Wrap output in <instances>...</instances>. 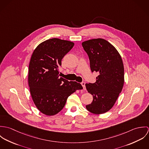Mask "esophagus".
<instances>
[{
	"label": "esophagus",
	"instance_id": "34e87169",
	"mask_svg": "<svg viewBox=\"0 0 149 149\" xmlns=\"http://www.w3.org/2000/svg\"><path fill=\"white\" fill-rule=\"evenodd\" d=\"M81 84L83 86V89H84V90H86V88H85V82H82L81 83Z\"/></svg>",
	"mask_w": 149,
	"mask_h": 149
}]
</instances>
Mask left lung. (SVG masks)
Returning a JSON list of instances; mask_svg holds the SVG:
<instances>
[{"mask_svg": "<svg viewBox=\"0 0 149 149\" xmlns=\"http://www.w3.org/2000/svg\"><path fill=\"white\" fill-rule=\"evenodd\" d=\"M87 53L92 72L99 73L95 83L86 84L88 92L93 95L88 111L102 114L108 111L115 103L124 84V66L116 48L102 38L92 39L82 43Z\"/></svg>", "mask_w": 149, "mask_h": 149, "instance_id": "8db88e82", "label": "left lung"}]
</instances>
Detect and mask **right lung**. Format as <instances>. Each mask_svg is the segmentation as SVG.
<instances>
[{
    "label": "right lung",
    "mask_w": 149,
    "mask_h": 149,
    "mask_svg": "<svg viewBox=\"0 0 149 149\" xmlns=\"http://www.w3.org/2000/svg\"><path fill=\"white\" fill-rule=\"evenodd\" d=\"M74 43L52 38L41 43L34 50L29 66L28 83L32 99L42 113L52 116L65 106L68 97L82 89L81 84L60 77L61 60Z\"/></svg>",
    "instance_id": "1"
}]
</instances>
